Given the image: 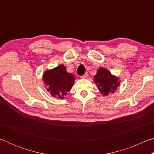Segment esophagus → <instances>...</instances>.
Wrapping results in <instances>:
<instances>
[{
    "label": "esophagus",
    "mask_w": 154,
    "mask_h": 154,
    "mask_svg": "<svg viewBox=\"0 0 154 154\" xmlns=\"http://www.w3.org/2000/svg\"><path fill=\"white\" fill-rule=\"evenodd\" d=\"M87 77H88V74L85 73L83 75H82V76H81V78H82V79H85V78H87Z\"/></svg>",
    "instance_id": "obj_1"
}]
</instances>
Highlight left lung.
<instances>
[{
    "label": "left lung",
    "instance_id": "1",
    "mask_svg": "<svg viewBox=\"0 0 154 154\" xmlns=\"http://www.w3.org/2000/svg\"><path fill=\"white\" fill-rule=\"evenodd\" d=\"M94 77L98 90L104 96L114 93L121 82L118 77L112 75L105 68H100Z\"/></svg>",
    "mask_w": 154,
    "mask_h": 154
}]
</instances>
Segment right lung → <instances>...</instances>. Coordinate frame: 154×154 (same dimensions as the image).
<instances>
[{
    "instance_id": "right-lung-1",
    "label": "right lung",
    "mask_w": 154,
    "mask_h": 154,
    "mask_svg": "<svg viewBox=\"0 0 154 154\" xmlns=\"http://www.w3.org/2000/svg\"><path fill=\"white\" fill-rule=\"evenodd\" d=\"M75 78L69 73L63 64L44 72L43 80L47 85V90L54 97L63 99L67 92L71 91Z\"/></svg>"
}]
</instances>
